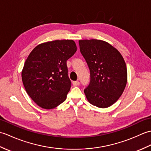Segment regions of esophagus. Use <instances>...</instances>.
<instances>
[{
    "instance_id": "34e87169",
    "label": "esophagus",
    "mask_w": 151,
    "mask_h": 151,
    "mask_svg": "<svg viewBox=\"0 0 151 151\" xmlns=\"http://www.w3.org/2000/svg\"><path fill=\"white\" fill-rule=\"evenodd\" d=\"M73 84L74 86H77L80 85V82L78 81H74L73 82Z\"/></svg>"
}]
</instances>
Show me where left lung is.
Listing matches in <instances>:
<instances>
[{"instance_id": "1", "label": "left lung", "mask_w": 151, "mask_h": 151, "mask_svg": "<svg viewBox=\"0 0 151 151\" xmlns=\"http://www.w3.org/2000/svg\"><path fill=\"white\" fill-rule=\"evenodd\" d=\"M80 50L90 70V82L84 92L88 102L105 108L116 102L127 82L126 63L121 53L99 40H79Z\"/></svg>"}]
</instances>
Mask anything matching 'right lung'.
Returning a JSON list of instances; mask_svg holds the SVG:
<instances>
[{
    "label": "right lung",
    "instance_id": "obj_1",
    "mask_svg": "<svg viewBox=\"0 0 151 151\" xmlns=\"http://www.w3.org/2000/svg\"><path fill=\"white\" fill-rule=\"evenodd\" d=\"M76 49L73 40H55L38 45L28 55L22 81L28 95L40 107L49 110L65 101L71 85L67 60Z\"/></svg>",
    "mask_w": 151,
    "mask_h": 151
}]
</instances>
